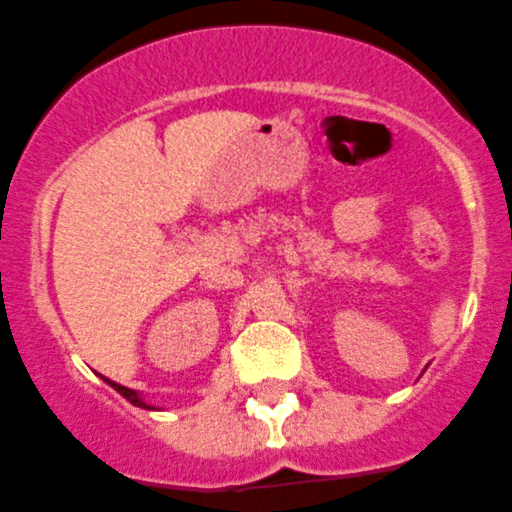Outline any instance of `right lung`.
<instances>
[{"mask_svg": "<svg viewBox=\"0 0 512 512\" xmlns=\"http://www.w3.org/2000/svg\"><path fill=\"white\" fill-rule=\"evenodd\" d=\"M108 384H111V386H113V389H116V391H118V394H123V396H126V399H128V401H131L133 407H143V409H154V407H148V404H146V401H143V399H138V394H136V391H133V389H128V386H121V384H116V381H111V379H108Z\"/></svg>", "mask_w": 512, "mask_h": 512, "instance_id": "obj_1", "label": "right lung"}]
</instances>
